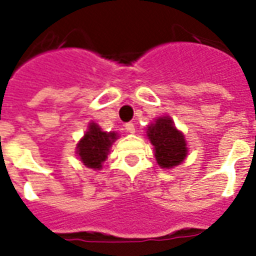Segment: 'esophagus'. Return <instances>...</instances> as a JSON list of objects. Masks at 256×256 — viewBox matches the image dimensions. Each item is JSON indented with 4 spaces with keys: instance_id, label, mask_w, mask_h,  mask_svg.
<instances>
[{
    "instance_id": "34e87169",
    "label": "esophagus",
    "mask_w": 256,
    "mask_h": 256,
    "mask_svg": "<svg viewBox=\"0 0 256 256\" xmlns=\"http://www.w3.org/2000/svg\"><path fill=\"white\" fill-rule=\"evenodd\" d=\"M124 128H126V130H128V133H136V126H134L133 123H126V126H124Z\"/></svg>"
}]
</instances>
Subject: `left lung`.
<instances>
[{"instance_id":"obj_1","label":"left lung","mask_w":256,"mask_h":256,"mask_svg":"<svg viewBox=\"0 0 256 256\" xmlns=\"http://www.w3.org/2000/svg\"><path fill=\"white\" fill-rule=\"evenodd\" d=\"M150 144L155 146V158L159 166L172 168L186 158V142L170 118H159L148 128Z\"/></svg>"}]
</instances>
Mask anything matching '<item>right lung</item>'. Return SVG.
Returning <instances> with one entry per match:
<instances>
[{"mask_svg":"<svg viewBox=\"0 0 256 256\" xmlns=\"http://www.w3.org/2000/svg\"><path fill=\"white\" fill-rule=\"evenodd\" d=\"M116 140L115 133H104L96 123H90L89 130L78 144V156L89 168H101L106 159L112 142Z\"/></svg>","mask_w":256,"mask_h":256,"instance_id":"obj_1","label":"right lung"}]
</instances>
